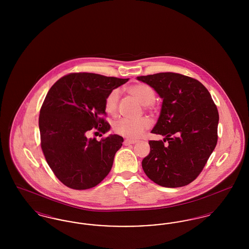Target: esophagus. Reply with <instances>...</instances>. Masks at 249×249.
<instances>
[{
	"mask_svg": "<svg viewBox=\"0 0 249 249\" xmlns=\"http://www.w3.org/2000/svg\"><path fill=\"white\" fill-rule=\"evenodd\" d=\"M137 141L136 140H130V139H125L124 140V144L128 145V144H133V143H136Z\"/></svg>",
	"mask_w": 249,
	"mask_h": 249,
	"instance_id": "obj_1",
	"label": "esophagus"
}]
</instances>
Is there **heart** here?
I'll return each instance as SVG.
<instances>
[{"instance_id": "b5f03b06", "label": "heart", "mask_w": 249, "mask_h": 249, "mask_svg": "<svg viewBox=\"0 0 249 249\" xmlns=\"http://www.w3.org/2000/svg\"><path fill=\"white\" fill-rule=\"evenodd\" d=\"M128 91L135 99H137L146 110H155L154 90L151 87L143 83L135 84L129 87ZM119 89H112L106 97L105 109L108 114L116 115L119 109ZM151 127V120L148 118H141L139 119H121L114 124V130L124 137L130 139H137L141 137L143 132Z\"/></svg>"}]
</instances>
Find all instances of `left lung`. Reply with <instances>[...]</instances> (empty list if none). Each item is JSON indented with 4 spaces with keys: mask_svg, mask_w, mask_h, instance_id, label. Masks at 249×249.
Segmentation results:
<instances>
[{
    "mask_svg": "<svg viewBox=\"0 0 249 249\" xmlns=\"http://www.w3.org/2000/svg\"><path fill=\"white\" fill-rule=\"evenodd\" d=\"M137 79L163 99L151 132L165 138L149 141L150 153L142 160V170L160 186H187L199 177L216 145V106L200 81L184 74L159 72Z\"/></svg>",
    "mask_w": 249,
    "mask_h": 249,
    "instance_id": "left-lung-1",
    "label": "left lung"
}]
</instances>
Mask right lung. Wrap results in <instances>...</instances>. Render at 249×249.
Instances as JSON below:
<instances>
[{
    "mask_svg": "<svg viewBox=\"0 0 249 249\" xmlns=\"http://www.w3.org/2000/svg\"><path fill=\"white\" fill-rule=\"evenodd\" d=\"M128 80L71 72L48 90L39 115L41 148L50 169L66 187L88 190L109 174L123 138L114 134L97 141L89 134L110 129L106 97Z\"/></svg>",
    "mask_w": 249,
    "mask_h": 249,
    "instance_id": "right-lung-1",
    "label": "right lung"
}]
</instances>
